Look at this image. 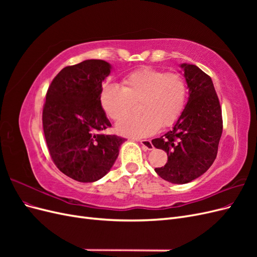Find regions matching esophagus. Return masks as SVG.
Masks as SVG:
<instances>
[{
    "instance_id": "34e87169",
    "label": "esophagus",
    "mask_w": 257,
    "mask_h": 257,
    "mask_svg": "<svg viewBox=\"0 0 257 257\" xmlns=\"http://www.w3.org/2000/svg\"><path fill=\"white\" fill-rule=\"evenodd\" d=\"M141 145L145 148L146 150H152L153 149V145L151 143L150 139H143V141H139Z\"/></svg>"
}]
</instances>
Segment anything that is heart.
<instances>
[{"label":"heart","mask_w":257,"mask_h":257,"mask_svg":"<svg viewBox=\"0 0 257 257\" xmlns=\"http://www.w3.org/2000/svg\"><path fill=\"white\" fill-rule=\"evenodd\" d=\"M122 84V88L107 84L100 92L103 109L112 120L121 119L140 102L141 115L126 117L116 123L115 128L121 135L151 136L161 125H173L184 109L188 88L180 74L144 67L128 74Z\"/></svg>","instance_id":"1"}]
</instances>
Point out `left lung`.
<instances>
[{
    "label": "left lung",
    "instance_id": "1",
    "mask_svg": "<svg viewBox=\"0 0 257 257\" xmlns=\"http://www.w3.org/2000/svg\"><path fill=\"white\" fill-rule=\"evenodd\" d=\"M189 99L172 131L152 141L167 152V163L155 168L162 179L175 184L189 183L213 164L223 131L222 109L210 77L199 67L182 63Z\"/></svg>",
    "mask_w": 257,
    "mask_h": 257
}]
</instances>
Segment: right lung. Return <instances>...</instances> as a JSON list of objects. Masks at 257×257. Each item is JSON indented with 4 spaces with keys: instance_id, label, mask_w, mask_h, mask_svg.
I'll return each mask as SVG.
<instances>
[{
    "instance_id": "right-lung-1",
    "label": "right lung",
    "mask_w": 257,
    "mask_h": 257,
    "mask_svg": "<svg viewBox=\"0 0 257 257\" xmlns=\"http://www.w3.org/2000/svg\"><path fill=\"white\" fill-rule=\"evenodd\" d=\"M111 65L85 60L66 66L49 85L43 109V128L50 157L67 177L94 182L113 166L125 139L106 135L111 124L100 103L102 83Z\"/></svg>"
}]
</instances>
